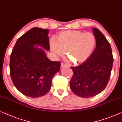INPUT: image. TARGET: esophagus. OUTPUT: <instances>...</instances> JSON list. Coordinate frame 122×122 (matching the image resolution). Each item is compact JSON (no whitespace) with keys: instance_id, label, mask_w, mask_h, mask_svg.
<instances>
[{"instance_id":"1","label":"esophagus","mask_w":122,"mask_h":122,"mask_svg":"<svg viewBox=\"0 0 122 122\" xmlns=\"http://www.w3.org/2000/svg\"><path fill=\"white\" fill-rule=\"evenodd\" d=\"M61 67H68V65H67V64H66L65 63H61Z\"/></svg>"}]
</instances>
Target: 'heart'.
<instances>
[{
	"label": "heart",
	"instance_id": "heart-1",
	"mask_svg": "<svg viewBox=\"0 0 122 122\" xmlns=\"http://www.w3.org/2000/svg\"><path fill=\"white\" fill-rule=\"evenodd\" d=\"M58 41L52 39L51 50L56 55L67 57L75 65L83 63L89 58L96 45V37L93 33L77 30L64 31L57 36Z\"/></svg>",
	"mask_w": 122,
	"mask_h": 122
}]
</instances>
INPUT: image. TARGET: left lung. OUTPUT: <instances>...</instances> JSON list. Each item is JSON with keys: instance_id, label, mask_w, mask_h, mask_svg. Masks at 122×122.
I'll return each instance as SVG.
<instances>
[{"instance_id": "obj_1", "label": "left lung", "mask_w": 122, "mask_h": 122, "mask_svg": "<svg viewBox=\"0 0 122 122\" xmlns=\"http://www.w3.org/2000/svg\"><path fill=\"white\" fill-rule=\"evenodd\" d=\"M96 47L87 61L71 67L73 75L70 81L71 91L82 98H90L105 89L111 76L113 62L109 42L97 28H93Z\"/></svg>"}]
</instances>
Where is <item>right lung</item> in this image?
Masks as SVG:
<instances>
[{"instance_id": "1", "label": "right lung", "mask_w": 122, "mask_h": 122, "mask_svg": "<svg viewBox=\"0 0 122 122\" xmlns=\"http://www.w3.org/2000/svg\"><path fill=\"white\" fill-rule=\"evenodd\" d=\"M48 30L33 28L18 39L10 58V74L15 87L25 96L39 98L51 88L52 80L61 68V62L52 61L42 48L50 50Z\"/></svg>"}]
</instances>
